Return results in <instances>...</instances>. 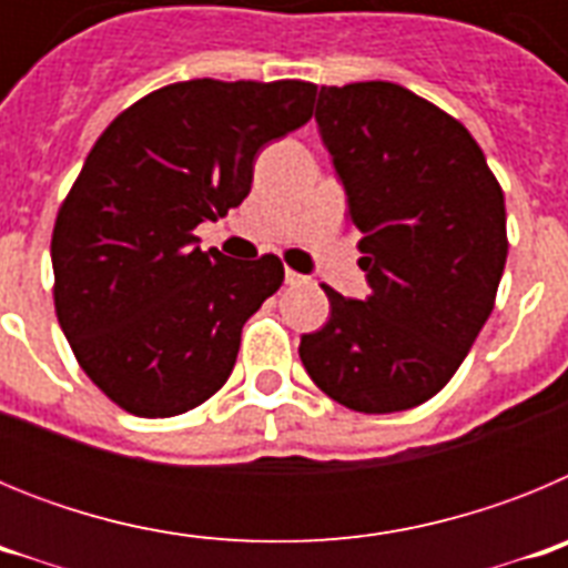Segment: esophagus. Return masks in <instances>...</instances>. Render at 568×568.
I'll return each instance as SVG.
<instances>
[{
	"mask_svg": "<svg viewBox=\"0 0 568 568\" xmlns=\"http://www.w3.org/2000/svg\"><path fill=\"white\" fill-rule=\"evenodd\" d=\"M284 281H287L290 287H295V284H304L307 278H304L301 273H295V270H287V273H284Z\"/></svg>",
	"mask_w": 568,
	"mask_h": 568,
	"instance_id": "1",
	"label": "esophagus"
}]
</instances>
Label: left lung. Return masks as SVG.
Returning <instances> with one entry per match:
<instances>
[{"mask_svg": "<svg viewBox=\"0 0 568 568\" xmlns=\"http://www.w3.org/2000/svg\"><path fill=\"white\" fill-rule=\"evenodd\" d=\"M315 122L373 293L324 284L329 321L301 335V361L346 409L400 413L449 384L495 307L504 190L469 130L400 84H324Z\"/></svg>", "mask_w": 568, "mask_h": 568, "instance_id": "8db88e82", "label": "left lung"}]
</instances>
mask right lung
<instances>
[{"label": "right lung", "instance_id": "right-lung-1", "mask_svg": "<svg viewBox=\"0 0 568 568\" xmlns=\"http://www.w3.org/2000/svg\"><path fill=\"white\" fill-rule=\"evenodd\" d=\"M315 93L301 79L175 82L115 115L84 159L50 239L53 304L79 366L124 413L182 415L233 373L284 264L204 253L193 230L247 199L255 153L307 124Z\"/></svg>", "mask_w": 568, "mask_h": 568}]
</instances>
